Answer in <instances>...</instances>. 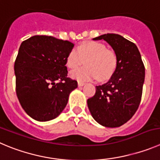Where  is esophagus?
I'll return each mask as SVG.
<instances>
[{"mask_svg": "<svg viewBox=\"0 0 160 160\" xmlns=\"http://www.w3.org/2000/svg\"><path fill=\"white\" fill-rule=\"evenodd\" d=\"M85 83H83V82H81V81H78V86L79 87H82V86H83Z\"/></svg>", "mask_w": 160, "mask_h": 160, "instance_id": "esophagus-1", "label": "esophagus"}]
</instances>
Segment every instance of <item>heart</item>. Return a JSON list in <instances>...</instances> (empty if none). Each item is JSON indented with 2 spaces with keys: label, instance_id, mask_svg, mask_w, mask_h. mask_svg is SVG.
Masks as SVG:
<instances>
[{
  "label": "heart",
  "instance_id": "obj_1",
  "mask_svg": "<svg viewBox=\"0 0 160 160\" xmlns=\"http://www.w3.org/2000/svg\"><path fill=\"white\" fill-rule=\"evenodd\" d=\"M83 61L86 66L72 71V78L80 81L97 78L105 80L114 73L118 62L115 53L97 42H86L70 50L66 58V65L69 68H76Z\"/></svg>",
  "mask_w": 160,
  "mask_h": 160
}]
</instances>
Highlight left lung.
I'll list each match as a JSON object with an SVG mask.
<instances>
[{
	"instance_id": "8db88e82",
	"label": "left lung",
	"mask_w": 160,
	"mask_h": 160,
	"mask_svg": "<svg viewBox=\"0 0 160 160\" xmlns=\"http://www.w3.org/2000/svg\"><path fill=\"white\" fill-rule=\"evenodd\" d=\"M105 40L117 56L115 71L107 83L95 87L88 99L92 118L102 126L119 127L127 122L141 100L145 68L137 46L122 35L105 34L93 40Z\"/></svg>"
}]
</instances>
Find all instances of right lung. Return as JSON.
Listing matches in <instances>:
<instances>
[{
    "instance_id": "add662e5",
    "label": "right lung",
    "mask_w": 160,
    "mask_h": 160,
    "mask_svg": "<svg viewBox=\"0 0 160 160\" xmlns=\"http://www.w3.org/2000/svg\"><path fill=\"white\" fill-rule=\"evenodd\" d=\"M73 46L70 42L46 35L31 37L19 46L14 65L16 92L21 107L33 119L56 118L77 88V82L67 77L65 66Z\"/></svg>"
}]
</instances>
